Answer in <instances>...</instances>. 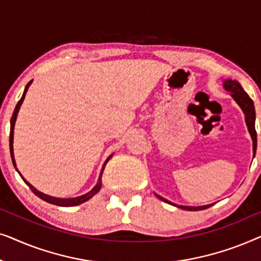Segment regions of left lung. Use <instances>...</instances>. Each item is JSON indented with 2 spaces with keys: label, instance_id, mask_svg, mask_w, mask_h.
<instances>
[{
  "label": "left lung",
  "instance_id": "left-lung-1",
  "mask_svg": "<svg viewBox=\"0 0 261 261\" xmlns=\"http://www.w3.org/2000/svg\"><path fill=\"white\" fill-rule=\"evenodd\" d=\"M223 89L228 92H230V96L233 97L235 102L238 103V106L240 107L242 112L245 114V122L246 126H247V129L251 134L252 141H253V158L255 155V151H256V132H255V109H254V103L251 99V97L246 94V91L242 89L241 84L239 83L238 81L235 80H223ZM156 197L159 199H162L163 202L169 203V204H172L177 208L183 209V210H190V212H197V210H203L206 208H210L212 204H206V205H199V206H187V205H178L174 204V203L167 201L166 198H163L162 196L156 195Z\"/></svg>",
  "mask_w": 261,
  "mask_h": 261
}]
</instances>
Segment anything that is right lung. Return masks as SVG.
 <instances>
[{
    "mask_svg": "<svg viewBox=\"0 0 261 261\" xmlns=\"http://www.w3.org/2000/svg\"><path fill=\"white\" fill-rule=\"evenodd\" d=\"M32 82H33V81H31L30 83H28V84L26 85V88H24V91H23V94H22V97H21V98H20V101L17 102V105H16V107H15V109H14V113H13L12 120H10L9 148H10V155H12V160H13L14 166H15V169H16V163H15V158H14V147H13V142H14V127H15V122H16L17 113H19L20 107H21V105H22V102H23V99H24V96H26V92H27V90H28V88H30V85L32 84ZM112 156H113V154H110V155L108 156V158H107V160L105 162V164H103L102 170H101V173H99V177H98V180H97V184H96L95 187L92 188L90 191L87 192V194H85V195L78 196V197H72V198H58V197H53V196L46 195V194H44V192L39 191L38 189H35V188L33 187V185H32L31 183H28V181H27L26 179H24V178L22 177V174H21V173L19 172V170L16 169V171H17V172H19V174L21 176V178H22V179H23L24 183H26V184L28 185V187H30L31 190L33 191L34 194L37 195L39 198H41L42 201H45V202H47V203H51V204H55V205H58V206H74V205L82 204V203H84V202L89 201V199H90L91 197H94V196H95L96 194H97V192H98L99 190H101V187H102V173H103V170H105L106 164L109 162V159L112 158Z\"/></svg>",
    "mask_w": 261,
    "mask_h": 261,
    "instance_id": "obj_1",
    "label": "right lung"
}]
</instances>
